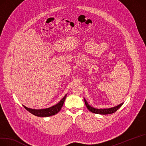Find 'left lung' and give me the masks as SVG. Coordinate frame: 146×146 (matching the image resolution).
<instances>
[{
	"instance_id": "obj_1",
	"label": "left lung",
	"mask_w": 146,
	"mask_h": 146,
	"mask_svg": "<svg viewBox=\"0 0 146 146\" xmlns=\"http://www.w3.org/2000/svg\"><path fill=\"white\" fill-rule=\"evenodd\" d=\"M84 102H85V104L87 107V108L88 109V110L89 111H90L91 112L95 113V114H112L113 113H114L115 111H117L120 107L123 105V103H121L119 105L114 107V108H110V109H95L94 108H92L90 105H89V104L87 103V102H86V100H85V99H84Z\"/></svg>"
}]
</instances>
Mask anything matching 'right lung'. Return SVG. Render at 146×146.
<instances>
[{"label":"right lung","mask_w":146,"mask_h":146,"mask_svg":"<svg viewBox=\"0 0 146 146\" xmlns=\"http://www.w3.org/2000/svg\"><path fill=\"white\" fill-rule=\"evenodd\" d=\"M66 96L67 95L64 96V98L59 102V103H58L57 104L47 109L36 110V109H32L27 108L25 106H23V107L27 111H29L33 115L38 116V117H49V116L57 114L61 110L62 106L64 104V100L66 99Z\"/></svg>","instance_id":"1"}]
</instances>
